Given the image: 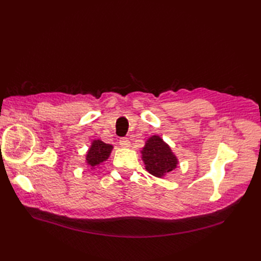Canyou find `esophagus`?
Wrapping results in <instances>:
<instances>
[{
  "mask_svg": "<svg viewBox=\"0 0 261 261\" xmlns=\"http://www.w3.org/2000/svg\"><path fill=\"white\" fill-rule=\"evenodd\" d=\"M120 145L123 148H129L130 147V141L127 138H121L120 139Z\"/></svg>",
  "mask_w": 261,
  "mask_h": 261,
  "instance_id": "obj_1",
  "label": "esophagus"
}]
</instances>
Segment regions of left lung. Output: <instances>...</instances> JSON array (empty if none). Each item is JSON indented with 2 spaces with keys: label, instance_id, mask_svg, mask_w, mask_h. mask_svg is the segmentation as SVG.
<instances>
[{
  "label": "left lung",
  "instance_id": "left-lung-1",
  "mask_svg": "<svg viewBox=\"0 0 261 261\" xmlns=\"http://www.w3.org/2000/svg\"><path fill=\"white\" fill-rule=\"evenodd\" d=\"M140 152L146 170L155 177L161 178L170 174L178 164L171 147L158 135L149 137Z\"/></svg>",
  "mask_w": 261,
  "mask_h": 261
}]
</instances>
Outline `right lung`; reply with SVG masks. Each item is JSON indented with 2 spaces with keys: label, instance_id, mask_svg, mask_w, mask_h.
Wrapping results in <instances>:
<instances>
[{
  "label": "right lung",
  "instance_id": "right-lung-1",
  "mask_svg": "<svg viewBox=\"0 0 261 261\" xmlns=\"http://www.w3.org/2000/svg\"><path fill=\"white\" fill-rule=\"evenodd\" d=\"M113 150V146L106 144L100 139H93L92 143L86 153V163L88 167L96 169L101 163H103L109 159Z\"/></svg>",
  "mask_w": 261,
  "mask_h": 261
}]
</instances>
